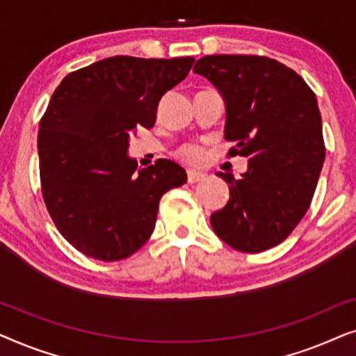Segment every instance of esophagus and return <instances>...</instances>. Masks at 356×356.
Returning a JSON list of instances; mask_svg holds the SVG:
<instances>
[{
	"label": "esophagus",
	"mask_w": 356,
	"mask_h": 356,
	"mask_svg": "<svg viewBox=\"0 0 356 356\" xmlns=\"http://www.w3.org/2000/svg\"><path fill=\"white\" fill-rule=\"evenodd\" d=\"M207 175L204 172H197V170H188V183H197V181H202V179H206Z\"/></svg>",
	"instance_id": "1"
}]
</instances>
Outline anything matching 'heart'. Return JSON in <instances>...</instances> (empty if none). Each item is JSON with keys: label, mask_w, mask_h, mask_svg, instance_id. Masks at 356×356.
<instances>
[{"label": "heart", "mask_w": 356, "mask_h": 356, "mask_svg": "<svg viewBox=\"0 0 356 356\" xmlns=\"http://www.w3.org/2000/svg\"><path fill=\"white\" fill-rule=\"evenodd\" d=\"M178 155L184 160V162L199 163L202 159V150L196 147V145H188V147H183L181 150H179Z\"/></svg>", "instance_id": "b5f03b06"}]
</instances>
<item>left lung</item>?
Instances as JSON below:
<instances>
[{
	"label": "left lung",
	"instance_id": "obj_1",
	"mask_svg": "<svg viewBox=\"0 0 356 356\" xmlns=\"http://www.w3.org/2000/svg\"><path fill=\"white\" fill-rule=\"evenodd\" d=\"M193 71L207 77L227 106L228 157L248 159L227 206L211 216L217 236L241 252H262L285 240L313 201L325 159L314 92L282 63L259 55H209Z\"/></svg>",
	"mask_w": 356,
	"mask_h": 356
}]
</instances>
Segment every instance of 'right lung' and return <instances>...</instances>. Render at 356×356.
<instances>
[{"instance_id":"add662e5","label":"right lung","mask_w":356,"mask_h":356,"mask_svg":"<svg viewBox=\"0 0 356 356\" xmlns=\"http://www.w3.org/2000/svg\"><path fill=\"white\" fill-rule=\"evenodd\" d=\"M193 63L111 56L70 72L53 92L37 139L42 194L58 232L82 254L106 262L134 254L152 235L163 194L186 183L172 160L138 168L126 152Z\"/></svg>"}]
</instances>
